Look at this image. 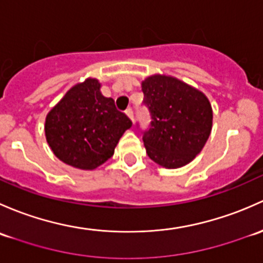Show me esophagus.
Here are the masks:
<instances>
[{
  "instance_id": "1",
  "label": "esophagus",
  "mask_w": 263,
  "mask_h": 263,
  "mask_svg": "<svg viewBox=\"0 0 263 263\" xmlns=\"http://www.w3.org/2000/svg\"><path fill=\"white\" fill-rule=\"evenodd\" d=\"M125 114H126V115L129 116V118H130V120H132V121L134 120V111H133L132 107H128V109L125 110Z\"/></svg>"
}]
</instances>
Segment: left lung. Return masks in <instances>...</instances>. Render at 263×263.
Returning <instances> with one entry per match:
<instances>
[{
    "mask_svg": "<svg viewBox=\"0 0 263 263\" xmlns=\"http://www.w3.org/2000/svg\"><path fill=\"white\" fill-rule=\"evenodd\" d=\"M143 105L151 123L142 132L147 154L166 168L191 162L212 132L213 110L202 92L167 76H152L142 83Z\"/></svg>",
    "mask_w": 263,
    "mask_h": 263,
    "instance_id": "8db88e82",
    "label": "left lung"
}]
</instances>
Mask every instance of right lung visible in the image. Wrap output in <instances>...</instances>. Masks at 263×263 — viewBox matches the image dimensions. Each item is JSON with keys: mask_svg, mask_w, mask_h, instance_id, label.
Returning a JSON list of instances; mask_svg holds the SVG:
<instances>
[{"mask_svg": "<svg viewBox=\"0 0 263 263\" xmlns=\"http://www.w3.org/2000/svg\"><path fill=\"white\" fill-rule=\"evenodd\" d=\"M132 120L119 111L111 97L102 96L97 80L74 86L50 110L45 135L61 161L80 170H93L111 158Z\"/></svg>", "mask_w": 263, "mask_h": 263, "instance_id": "1", "label": "right lung"}]
</instances>
